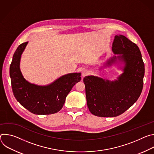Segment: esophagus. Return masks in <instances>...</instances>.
<instances>
[{
    "instance_id": "obj_1",
    "label": "esophagus",
    "mask_w": 154,
    "mask_h": 154,
    "mask_svg": "<svg viewBox=\"0 0 154 154\" xmlns=\"http://www.w3.org/2000/svg\"><path fill=\"white\" fill-rule=\"evenodd\" d=\"M89 74V71L87 69H83L82 71V75L83 77H85Z\"/></svg>"
}]
</instances>
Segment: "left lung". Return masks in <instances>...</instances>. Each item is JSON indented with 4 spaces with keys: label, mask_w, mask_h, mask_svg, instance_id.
I'll use <instances>...</instances> for the list:
<instances>
[{
    "label": "left lung",
    "mask_w": 154,
    "mask_h": 154,
    "mask_svg": "<svg viewBox=\"0 0 154 154\" xmlns=\"http://www.w3.org/2000/svg\"><path fill=\"white\" fill-rule=\"evenodd\" d=\"M112 50L125 66L118 80L109 81L95 76L83 78L87 105L99 117H115L124 113L139 98L143 87L144 63L138 46L125 36L116 35ZM115 57L107 62L110 64Z\"/></svg>",
    "instance_id": "8db88e82"
}]
</instances>
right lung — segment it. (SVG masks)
Returning a JSON list of instances; mask_svg holds the SVG:
<instances>
[{"label":"right lung","mask_w":154,"mask_h":154,"mask_svg":"<svg viewBox=\"0 0 154 154\" xmlns=\"http://www.w3.org/2000/svg\"><path fill=\"white\" fill-rule=\"evenodd\" d=\"M27 43H22L17 47L10 64V75L13 94L22 106L33 114L56 113L63 106L66 97L72 87L80 81L81 74H66L46 86L29 83L23 77L19 68L20 55Z\"/></svg>","instance_id":"right-lung-1"}]
</instances>
